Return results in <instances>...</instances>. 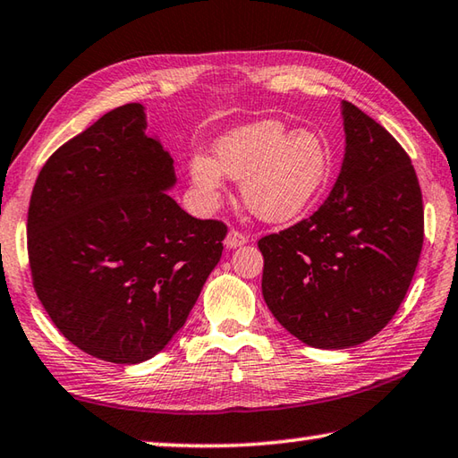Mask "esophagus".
Segmentation results:
<instances>
[{
  "label": "esophagus",
  "mask_w": 458,
  "mask_h": 458,
  "mask_svg": "<svg viewBox=\"0 0 458 458\" xmlns=\"http://www.w3.org/2000/svg\"><path fill=\"white\" fill-rule=\"evenodd\" d=\"M248 242V238L242 234V232H238V230H230L228 232V236H226V240H224V246H226L228 250H234V248H240V246H244Z\"/></svg>",
  "instance_id": "34e87169"
}]
</instances>
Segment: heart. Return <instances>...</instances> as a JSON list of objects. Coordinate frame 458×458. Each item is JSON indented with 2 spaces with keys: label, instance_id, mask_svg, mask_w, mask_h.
Instances as JSON below:
<instances>
[{
  "label": "heart",
  "instance_id": "obj_1",
  "mask_svg": "<svg viewBox=\"0 0 458 458\" xmlns=\"http://www.w3.org/2000/svg\"><path fill=\"white\" fill-rule=\"evenodd\" d=\"M331 173V155L316 131L259 119L228 131L214 145V160L196 155L188 174L196 191L214 202L224 176L242 181V200L264 222L282 224L301 216Z\"/></svg>",
  "mask_w": 458,
  "mask_h": 458
}]
</instances>
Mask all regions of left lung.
<instances>
[{"label":"left lung","instance_id":"obj_1","mask_svg":"<svg viewBox=\"0 0 458 458\" xmlns=\"http://www.w3.org/2000/svg\"><path fill=\"white\" fill-rule=\"evenodd\" d=\"M345 155L310 218L258 242L262 293L306 345H360L389 324L423 248V196L411 158L377 121L344 101Z\"/></svg>","mask_w":458,"mask_h":458}]
</instances>
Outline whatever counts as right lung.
Here are the masks:
<instances>
[{"label":"right lung","mask_w":458,"mask_h":458,"mask_svg":"<svg viewBox=\"0 0 458 458\" xmlns=\"http://www.w3.org/2000/svg\"><path fill=\"white\" fill-rule=\"evenodd\" d=\"M174 158L139 103L103 114L45 163L27 214L33 285L53 324L97 360L134 365L184 326L226 226L168 196Z\"/></svg>","instance_id":"1"}]
</instances>
